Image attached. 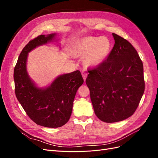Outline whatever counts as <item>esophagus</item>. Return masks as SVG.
<instances>
[{"label": "esophagus", "instance_id": "34e87169", "mask_svg": "<svg viewBox=\"0 0 158 158\" xmlns=\"http://www.w3.org/2000/svg\"><path fill=\"white\" fill-rule=\"evenodd\" d=\"M82 77H83V78H84V80L85 81V79H86V78H87V76H88V74H87L86 73H85V72L83 71L82 73Z\"/></svg>", "mask_w": 158, "mask_h": 158}]
</instances>
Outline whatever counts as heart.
Here are the masks:
<instances>
[{
    "label": "heart",
    "mask_w": 158,
    "mask_h": 158,
    "mask_svg": "<svg viewBox=\"0 0 158 158\" xmlns=\"http://www.w3.org/2000/svg\"><path fill=\"white\" fill-rule=\"evenodd\" d=\"M112 50V43L107 37L85 36L76 41L72 47L76 57L84 56V65L95 68L103 64Z\"/></svg>",
    "instance_id": "obj_1"
}]
</instances>
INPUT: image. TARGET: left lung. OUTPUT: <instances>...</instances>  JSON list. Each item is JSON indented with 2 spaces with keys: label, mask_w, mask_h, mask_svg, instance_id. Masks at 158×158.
<instances>
[{
  "label": "left lung",
  "mask_w": 158,
  "mask_h": 158,
  "mask_svg": "<svg viewBox=\"0 0 158 158\" xmlns=\"http://www.w3.org/2000/svg\"><path fill=\"white\" fill-rule=\"evenodd\" d=\"M114 45L107 60L89 70L85 83L95 115L115 123L135 112L144 92V69L137 51L127 40L113 33Z\"/></svg>",
  "instance_id": "8db88e82"
}]
</instances>
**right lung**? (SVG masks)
Segmentation results:
<instances>
[{
  "label": "right lung",
  "mask_w": 158,
  "mask_h": 158,
  "mask_svg": "<svg viewBox=\"0 0 158 158\" xmlns=\"http://www.w3.org/2000/svg\"><path fill=\"white\" fill-rule=\"evenodd\" d=\"M56 35V33L41 35L30 41L22 49L14 70L18 102L33 122L48 128L60 127L69 121L76 92L84 83L79 70L60 74L45 87H40L28 74V53L47 43H58Z\"/></svg>",
  "instance_id": "add662e5"
}]
</instances>
